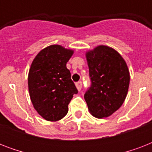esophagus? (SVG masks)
Instances as JSON below:
<instances>
[{"label":"esophagus","mask_w":152,"mask_h":152,"mask_svg":"<svg viewBox=\"0 0 152 152\" xmlns=\"http://www.w3.org/2000/svg\"><path fill=\"white\" fill-rule=\"evenodd\" d=\"M76 87L78 91L81 90V88H82V83H81L80 81H79V82L76 83Z\"/></svg>","instance_id":"obj_1"}]
</instances>
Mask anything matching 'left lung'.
<instances>
[{
    "label": "left lung",
    "instance_id": "obj_1",
    "mask_svg": "<svg viewBox=\"0 0 152 152\" xmlns=\"http://www.w3.org/2000/svg\"><path fill=\"white\" fill-rule=\"evenodd\" d=\"M91 86L84 95L88 110L97 118H107L120 108L129 86L130 75L121 55L100 45L86 52Z\"/></svg>",
    "mask_w": 152,
    "mask_h": 152
}]
</instances>
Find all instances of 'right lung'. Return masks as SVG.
<instances>
[{
  "instance_id": "obj_1",
  "label": "right lung",
  "mask_w": 152,
  "mask_h": 152,
  "mask_svg": "<svg viewBox=\"0 0 152 152\" xmlns=\"http://www.w3.org/2000/svg\"><path fill=\"white\" fill-rule=\"evenodd\" d=\"M73 50L61 45L42 49L33 60L28 73V90L34 110L49 121H57L69 111V104L78 91L66 64Z\"/></svg>"
}]
</instances>
